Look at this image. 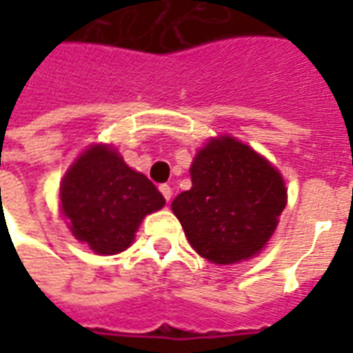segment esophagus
Instances as JSON below:
<instances>
[{
    "label": "esophagus",
    "instance_id": "obj_1",
    "mask_svg": "<svg viewBox=\"0 0 353 353\" xmlns=\"http://www.w3.org/2000/svg\"><path fill=\"white\" fill-rule=\"evenodd\" d=\"M159 189H161L162 196L166 199V202H170V199H172V187L170 185H161Z\"/></svg>",
    "mask_w": 353,
    "mask_h": 353
}]
</instances>
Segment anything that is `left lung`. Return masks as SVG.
Listing matches in <instances>:
<instances>
[{"label":"left lung","mask_w":353,"mask_h":353,"mask_svg":"<svg viewBox=\"0 0 353 353\" xmlns=\"http://www.w3.org/2000/svg\"><path fill=\"white\" fill-rule=\"evenodd\" d=\"M191 181V189L174 199L172 212L192 250L215 265L257 255L288 204L280 172L230 136L210 139L200 149Z\"/></svg>","instance_id":"left-lung-1"}]
</instances>
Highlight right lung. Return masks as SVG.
<instances>
[{"instance_id": "add662e5", "label": "right lung", "mask_w": 353, "mask_h": 353, "mask_svg": "<svg viewBox=\"0 0 353 353\" xmlns=\"http://www.w3.org/2000/svg\"><path fill=\"white\" fill-rule=\"evenodd\" d=\"M166 204L143 174L117 149L90 145L60 185V210L68 229L98 255H115L134 242L139 223Z\"/></svg>"}]
</instances>
